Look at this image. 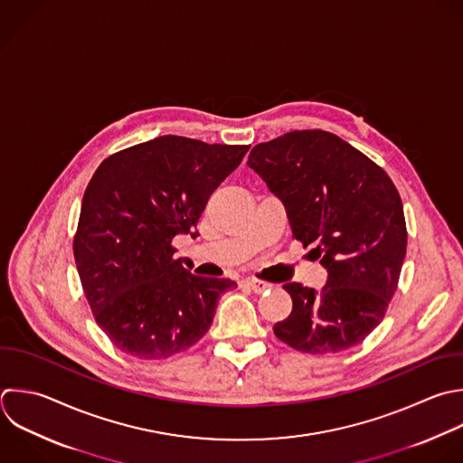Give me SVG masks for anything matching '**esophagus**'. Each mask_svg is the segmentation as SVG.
Segmentation results:
<instances>
[{
    "mask_svg": "<svg viewBox=\"0 0 463 463\" xmlns=\"http://www.w3.org/2000/svg\"><path fill=\"white\" fill-rule=\"evenodd\" d=\"M244 286L251 288L255 293H262V291H268L271 288L269 282H264V280H259V279H253V277H248L242 280Z\"/></svg>",
    "mask_w": 463,
    "mask_h": 463,
    "instance_id": "esophagus-1",
    "label": "esophagus"
}]
</instances>
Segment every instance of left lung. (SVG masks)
I'll use <instances>...</instances> for the list:
<instances>
[{
  "mask_svg": "<svg viewBox=\"0 0 463 463\" xmlns=\"http://www.w3.org/2000/svg\"><path fill=\"white\" fill-rule=\"evenodd\" d=\"M248 166L288 213L293 239L320 259V293L284 284L293 300L275 336L297 351L338 353L385 317L407 248L400 194L369 157L324 130H295L251 148Z\"/></svg>",
  "mask_w": 463,
  "mask_h": 463,
  "instance_id": "8db88e82",
  "label": "left lung"
}]
</instances>
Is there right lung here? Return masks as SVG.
Instances as JSON below:
<instances>
[{
    "label": "right lung",
    "mask_w": 463,
    "mask_h": 463,
    "mask_svg": "<svg viewBox=\"0 0 463 463\" xmlns=\"http://www.w3.org/2000/svg\"><path fill=\"white\" fill-rule=\"evenodd\" d=\"M248 145L163 136L107 157L81 203L74 259L98 326L127 354L161 360L210 329L230 279L192 275L174 237L192 233Z\"/></svg>",
    "instance_id": "add662e5"
}]
</instances>
